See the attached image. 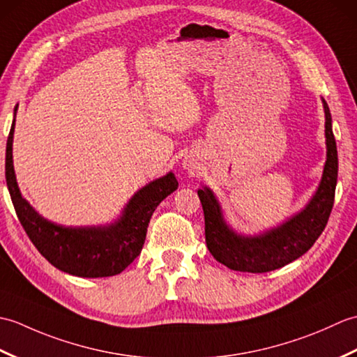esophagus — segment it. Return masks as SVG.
<instances>
[{
	"label": "esophagus",
	"instance_id": "obj_1",
	"mask_svg": "<svg viewBox=\"0 0 357 357\" xmlns=\"http://www.w3.org/2000/svg\"><path fill=\"white\" fill-rule=\"evenodd\" d=\"M185 169H188V170H190V169H193V165H192L190 162H187V164H185Z\"/></svg>",
	"mask_w": 357,
	"mask_h": 357
}]
</instances>
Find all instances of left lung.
<instances>
[{
  "label": "left lung",
  "mask_w": 357,
  "mask_h": 357,
  "mask_svg": "<svg viewBox=\"0 0 357 357\" xmlns=\"http://www.w3.org/2000/svg\"><path fill=\"white\" fill-rule=\"evenodd\" d=\"M325 113L327 161L321 183L307 206L287 221L257 234H242L227 224L221 202L210 187L198 190L206 219V242L218 262L236 271L267 273L284 267L307 253L321 236L335 202L337 184V149L331 113L322 98Z\"/></svg>",
  "instance_id": "obj_1"
}]
</instances>
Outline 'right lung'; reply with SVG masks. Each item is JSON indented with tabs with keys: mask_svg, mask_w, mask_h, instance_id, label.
Masks as SVG:
<instances>
[{
	"mask_svg": "<svg viewBox=\"0 0 357 357\" xmlns=\"http://www.w3.org/2000/svg\"><path fill=\"white\" fill-rule=\"evenodd\" d=\"M18 104L6 147V183L22 229L53 267L79 278L119 275L139 256L155 208L178 188L173 172L136 192L115 221L105 225L67 227L43 218L22 198L13 169V132Z\"/></svg>",
	"mask_w": 357,
	"mask_h": 357,
	"instance_id": "add662e5",
	"label": "right lung"
}]
</instances>
